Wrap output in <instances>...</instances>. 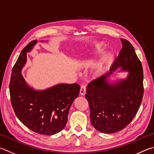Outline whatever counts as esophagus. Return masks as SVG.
<instances>
[{
    "instance_id": "obj_1",
    "label": "esophagus",
    "mask_w": 154,
    "mask_h": 154,
    "mask_svg": "<svg viewBox=\"0 0 154 154\" xmlns=\"http://www.w3.org/2000/svg\"><path fill=\"white\" fill-rule=\"evenodd\" d=\"M86 93V85H82L81 86V89H80V94L82 95V96H84Z\"/></svg>"
}]
</instances>
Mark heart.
Wrapping results in <instances>:
<instances>
[{
    "label": "heart",
    "mask_w": 154,
    "mask_h": 154,
    "mask_svg": "<svg viewBox=\"0 0 154 154\" xmlns=\"http://www.w3.org/2000/svg\"><path fill=\"white\" fill-rule=\"evenodd\" d=\"M104 48H105L104 44H102V43H100L98 44H97L95 50H96V52H100L104 49Z\"/></svg>",
    "instance_id": "obj_1"
}]
</instances>
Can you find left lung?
I'll use <instances>...</instances> for the list:
<instances>
[{
  "instance_id": "8db88e82",
  "label": "left lung",
  "mask_w": 154,
  "mask_h": 154,
  "mask_svg": "<svg viewBox=\"0 0 154 154\" xmlns=\"http://www.w3.org/2000/svg\"><path fill=\"white\" fill-rule=\"evenodd\" d=\"M122 48L110 71L87 87L85 98L90 108L91 125L100 132L114 133L132 121L143 96V72L140 60L129 42L121 39ZM121 67L130 71L127 79L112 85L107 78Z\"/></svg>"
}]
</instances>
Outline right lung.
Instances as JSON below:
<instances>
[{
    "mask_svg": "<svg viewBox=\"0 0 154 154\" xmlns=\"http://www.w3.org/2000/svg\"><path fill=\"white\" fill-rule=\"evenodd\" d=\"M36 43L37 40H32L22 50L13 66L9 84L11 102L16 116L29 129L40 135H52L65 128L70 107L79 96L80 86L60 83L43 91L30 88L21 72L26 63V53Z\"/></svg>",
    "mask_w": 154,
    "mask_h": 154,
    "instance_id": "1",
    "label": "right lung"
}]
</instances>
